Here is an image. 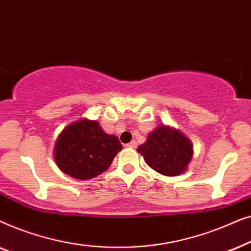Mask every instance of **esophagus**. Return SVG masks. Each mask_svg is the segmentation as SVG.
Instances as JSON below:
<instances>
[{"label": "esophagus", "instance_id": "34e87169", "mask_svg": "<svg viewBox=\"0 0 251 251\" xmlns=\"http://www.w3.org/2000/svg\"><path fill=\"white\" fill-rule=\"evenodd\" d=\"M136 146H137V143L135 142V140H132V142H130L129 144H126V147H131V149H135Z\"/></svg>", "mask_w": 251, "mask_h": 251}]
</instances>
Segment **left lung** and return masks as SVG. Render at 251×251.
Segmentation results:
<instances>
[{
	"label": "left lung",
	"instance_id": "1",
	"mask_svg": "<svg viewBox=\"0 0 251 251\" xmlns=\"http://www.w3.org/2000/svg\"><path fill=\"white\" fill-rule=\"evenodd\" d=\"M192 150L190 139L166 126H157L147 137L146 143L137 149L145 162L164 176H178L184 173L193 155Z\"/></svg>",
	"mask_w": 251,
	"mask_h": 251
}]
</instances>
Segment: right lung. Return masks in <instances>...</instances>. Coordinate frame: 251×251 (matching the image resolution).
<instances>
[{"mask_svg": "<svg viewBox=\"0 0 251 251\" xmlns=\"http://www.w3.org/2000/svg\"><path fill=\"white\" fill-rule=\"evenodd\" d=\"M121 150L119 139L102 131L98 122L80 120L60 133L54 160L68 176L85 180L107 170Z\"/></svg>", "mask_w": 251, "mask_h": 251, "instance_id": "obj_1", "label": "right lung"}]
</instances>
